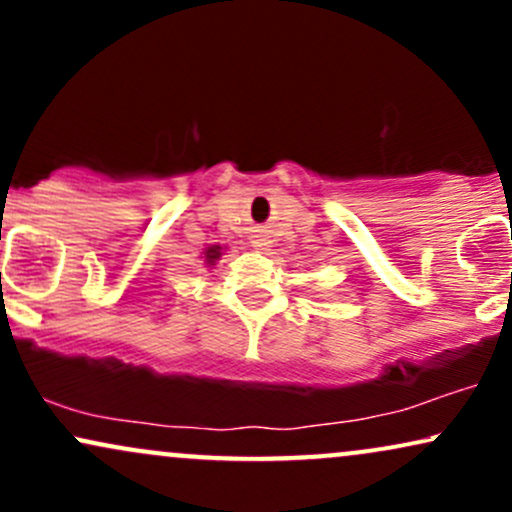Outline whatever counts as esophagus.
Listing matches in <instances>:
<instances>
[{
	"label": "esophagus",
	"instance_id": "1",
	"mask_svg": "<svg viewBox=\"0 0 512 512\" xmlns=\"http://www.w3.org/2000/svg\"><path fill=\"white\" fill-rule=\"evenodd\" d=\"M255 248H257V250H269V248H272V243H269L267 238L257 236V240H255Z\"/></svg>",
	"mask_w": 512,
	"mask_h": 512
}]
</instances>
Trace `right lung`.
I'll list each match as a JSON object with an SVG mask.
<instances>
[{
	"label": "right lung",
	"instance_id": "right-lung-1",
	"mask_svg": "<svg viewBox=\"0 0 512 512\" xmlns=\"http://www.w3.org/2000/svg\"><path fill=\"white\" fill-rule=\"evenodd\" d=\"M204 255H207V262H209V264L214 262V260H219V255H221V252H219V245H214V248H209L207 252H204Z\"/></svg>",
	"mask_w": 512,
	"mask_h": 512
}]
</instances>
